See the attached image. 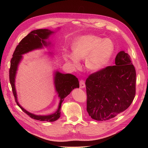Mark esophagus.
<instances>
[{
    "mask_svg": "<svg viewBox=\"0 0 148 148\" xmlns=\"http://www.w3.org/2000/svg\"><path fill=\"white\" fill-rule=\"evenodd\" d=\"M85 86H86V85H85V82L83 80H81L80 81V88L81 89H83V88H84Z\"/></svg>",
    "mask_w": 148,
    "mask_h": 148,
    "instance_id": "esophagus-1",
    "label": "esophagus"
}]
</instances>
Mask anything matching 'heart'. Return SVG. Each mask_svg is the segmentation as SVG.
<instances>
[{"instance_id":"b5f03b06","label":"heart","mask_w":148,"mask_h":148,"mask_svg":"<svg viewBox=\"0 0 148 148\" xmlns=\"http://www.w3.org/2000/svg\"><path fill=\"white\" fill-rule=\"evenodd\" d=\"M73 53L65 51V60L77 67L79 60L84 59L89 71L97 72L106 67L114 51V44L109 38L102 39L94 35H85L76 38L72 44Z\"/></svg>"}]
</instances>
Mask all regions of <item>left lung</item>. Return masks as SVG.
Wrapping results in <instances>:
<instances>
[{
  "instance_id": "left-lung-1",
  "label": "left lung",
  "mask_w": 148,
  "mask_h": 148,
  "mask_svg": "<svg viewBox=\"0 0 148 148\" xmlns=\"http://www.w3.org/2000/svg\"><path fill=\"white\" fill-rule=\"evenodd\" d=\"M136 79L130 56L119 51L115 65L90 74L86 80L89 115L93 119L104 121L127 109L135 97Z\"/></svg>"
}]
</instances>
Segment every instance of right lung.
Returning a JSON list of instances; mask_svg holds the SVG:
<instances>
[{
	"mask_svg": "<svg viewBox=\"0 0 148 148\" xmlns=\"http://www.w3.org/2000/svg\"><path fill=\"white\" fill-rule=\"evenodd\" d=\"M59 29V28H58ZM55 32L50 29H37L33 30L25 36L20 42L15 49L11 60L10 69V81L12 92L17 105L21 109L32 119L40 121L54 122L58 120L60 116V108L64 98L68 96L75 88H79V82L77 77L71 74H63L58 71L54 72V84L55 90L59 98V103L58 109L54 113L48 115H38L27 111L19 104L17 99V94L15 89V77L17 73L18 65L23 59V54L37 49H41L44 47L50 45L51 42L47 41L49 36ZM50 55L53 53L49 52Z\"/></svg>",
	"mask_w": 148,
	"mask_h": 148,
	"instance_id": "obj_1",
	"label": "right lung"
}]
</instances>
